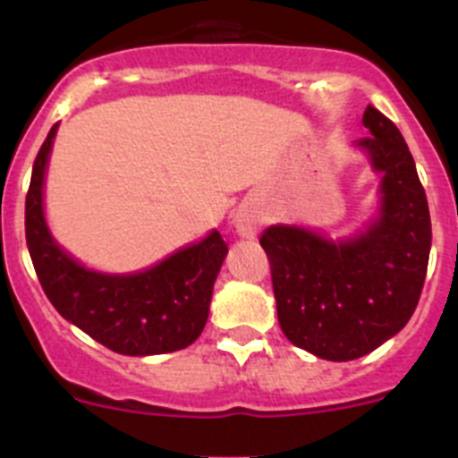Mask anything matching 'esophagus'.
Masks as SVG:
<instances>
[{"label":"esophagus","mask_w":458,"mask_h":458,"mask_svg":"<svg viewBox=\"0 0 458 458\" xmlns=\"http://www.w3.org/2000/svg\"><path fill=\"white\" fill-rule=\"evenodd\" d=\"M266 216L264 210L254 204H242L238 206L236 217H233V226H236V233L241 238H254L259 233V229L264 226Z\"/></svg>","instance_id":"esophagus-1"}]
</instances>
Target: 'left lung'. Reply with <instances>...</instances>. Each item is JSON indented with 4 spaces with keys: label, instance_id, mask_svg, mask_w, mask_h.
I'll return each instance as SVG.
<instances>
[{
    "label": "left lung",
    "instance_id": "1",
    "mask_svg": "<svg viewBox=\"0 0 458 458\" xmlns=\"http://www.w3.org/2000/svg\"><path fill=\"white\" fill-rule=\"evenodd\" d=\"M353 144L380 174L376 213L351 236L270 225L261 236L282 333L298 349L349 362L378 349L412 317L427 275L431 217L402 132L376 107Z\"/></svg>",
    "mask_w": 458,
    "mask_h": 458
}]
</instances>
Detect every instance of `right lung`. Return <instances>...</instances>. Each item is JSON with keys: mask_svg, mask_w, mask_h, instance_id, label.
I'll list each match as a JSON object with an SVG mask.
<instances>
[{"mask_svg": "<svg viewBox=\"0 0 458 458\" xmlns=\"http://www.w3.org/2000/svg\"><path fill=\"white\" fill-rule=\"evenodd\" d=\"M59 123L47 132L24 204L27 248L40 286L66 321L121 355L181 351L208 321L213 284L226 257L220 232L206 233L135 273L87 268L52 236L46 220V174Z\"/></svg>", "mask_w": 458, "mask_h": 458, "instance_id": "add662e5", "label": "right lung"}]
</instances>
